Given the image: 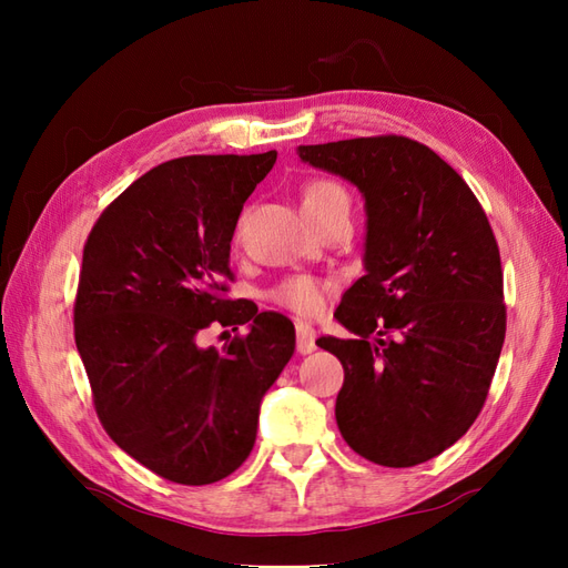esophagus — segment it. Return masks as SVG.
I'll return each mask as SVG.
<instances>
[{"mask_svg":"<svg viewBox=\"0 0 568 568\" xmlns=\"http://www.w3.org/2000/svg\"><path fill=\"white\" fill-rule=\"evenodd\" d=\"M296 348L301 355H307L317 348L315 346V329L311 324H305V322L296 324Z\"/></svg>","mask_w":568,"mask_h":568,"instance_id":"1","label":"esophagus"}]
</instances>
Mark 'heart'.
<instances>
[{"label": "heart", "instance_id": "obj_1", "mask_svg": "<svg viewBox=\"0 0 568 568\" xmlns=\"http://www.w3.org/2000/svg\"><path fill=\"white\" fill-rule=\"evenodd\" d=\"M301 209H303V215L313 222L338 209H351V196L338 182L322 178V180L307 182L303 186ZM239 230H242V222L236 225V236H239ZM332 291H334V280H320V277H313V274H294V277H286L274 286L270 291V298L282 307H288L291 313L313 317L322 311Z\"/></svg>", "mask_w": 568, "mask_h": 568}]
</instances>
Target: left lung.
Returning <instances> with one entry per match:
<instances>
[{
  "label": "left lung",
  "instance_id": "left-lung-1",
  "mask_svg": "<svg viewBox=\"0 0 568 568\" xmlns=\"http://www.w3.org/2000/svg\"><path fill=\"white\" fill-rule=\"evenodd\" d=\"M365 199V277L334 317L353 338L317 346L343 365L341 436L382 467H415L476 422L507 329L503 265L478 199L436 151L398 134L298 146Z\"/></svg>",
  "mask_w": 568,
  "mask_h": 568
}]
</instances>
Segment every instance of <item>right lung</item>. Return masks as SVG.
I'll use <instances>...</instances> for the list:
<instances>
[{
    "mask_svg": "<svg viewBox=\"0 0 568 568\" xmlns=\"http://www.w3.org/2000/svg\"><path fill=\"white\" fill-rule=\"evenodd\" d=\"M274 161L277 151L161 163L99 215L82 251L75 346L99 422L173 484L242 467L263 395L296 348L291 320L225 298L236 220ZM213 321H248L250 334L203 349Z\"/></svg>",
    "mask_w": 568,
    "mask_h": 568,
    "instance_id": "1",
    "label": "right lung"
}]
</instances>
